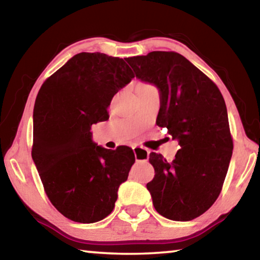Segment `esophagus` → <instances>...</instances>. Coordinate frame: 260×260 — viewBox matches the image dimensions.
Here are the masks:
<instances>
[{
    "label": "esophagus",
    "mask_w": 260,
    "mask_h": 260,
    "mask_svg": "<svg viewBox=\"0 0 260 260\" xmlns=\"http://www.w3.org/2000/svg\"><path fill=\"white\" fill-rule=\"evenodd\" d=\"M133 151H134L136 161H147L148 160L149 151L147 150V149H144L142 147H139V146H134Z\"/></svg>",
    "instance_id": "obj_1"
}]
</instances>
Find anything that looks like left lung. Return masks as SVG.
<instances>
[{
	"label": "left lung",
	"instance_id": "1",
	"mask_svg": "<svg viewBox=\"0 0 260 260\" xmlns=\"http://www.w3.org/2000/svg\"><path fill=\"white\" fill-rule=\"evenodd\" d=\"M126 61L136 78L159 89L156 124L181 147L172 162L150 153L155 177L147 188L152 204L175 221L200 217L218 199L233 153L225 100L217 85L178 52L151 51Z\"/></svg>",
	"mask_w": 260,
	"mask_h": 260
}]
</instances>
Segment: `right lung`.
<instances>
[{"mask_svg":"<svg viewBox=\"0 0 260 260\" xmlns=\"http://www.w3.org/2000/svg\"><path fill=\"white\" fill-rule=\"evenodd\" d=\"M134 73L119 57L80 52L43 82L33 112L32 158L48 199L70 220L100 221L135 161L133 150H110L91 140L90 126Z\"/></svg>","mask_w":260,"mask_h":260,"instance_id":"add662e5","label":"right lung"}]
</instances>
